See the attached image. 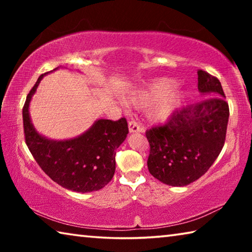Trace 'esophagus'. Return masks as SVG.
Segmentation results:
<instances>
[{
	"label": "esophagus",
	"mask_w": 252,
	"mask_h": 252,
	"mask_svg": "<svg viewBox=\"0 0 252 252\" xmlns=\"http://www.w3.org/2000/svg\"><path fill=\"white\" fill-rule=\"evenodd\" d=\"M129 131L131 133H139V132H142L143 129L142 126H140V123L135 120V119H131L129 121Z\"/></svg>",
	"instance_id": "esophagus-1"
}]
</instances>
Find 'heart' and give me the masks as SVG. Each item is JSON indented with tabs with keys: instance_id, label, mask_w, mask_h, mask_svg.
Here are the masks:
<instances>
[{
	"instance_id": "obj_1",
	"label": "heart",
	"mask_w": 252,
	"mask_h": 252,
	"mask_svg": "<svg viewBox=\"0 0 252 252\" xmlns=\"http://www.w3.org/2000/svg\"><path fill=\"white\" fill-rule=\"evenodd\" d=\"M174 81L168 78H160L138 91L129 97V102L136 106H147L154 103L150 110V118L153 121H164L181 105L185 94L173 89Z\"/></svg>"
}]
</instances>
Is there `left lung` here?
<instances>
[{
    "instance_id": "left-lung-1",
    "label": "left lung",
    "mask_w": 252,
    "mask_h": 252,
    "mask_svg": "<svg viewBox=\"0 0 252 252\" xmlns=\"http://www.w3.org/2000/svg\"><path fill=\"white\" fill-rule=\"evenodd\" d=\"M198 90L206 99L177 109L165 125L146 131L149 172L165 185L183 187L195 181L223 148L229 104L220 81L198 70Z\"/></svg>"
}]
</instances>
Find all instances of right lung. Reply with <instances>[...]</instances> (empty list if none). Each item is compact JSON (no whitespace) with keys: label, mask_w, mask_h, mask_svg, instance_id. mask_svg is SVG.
I'll list each match as a JSON object with an SVG mask.
<instances>
[{"label":"right lung","mask_w":252,"mask_h":252,"mask_svg":"<svg viewBox=\"0 0 252 252\" xmlns=\"http://www.w3.org/2000/svg\"><path fill=\"white\" fill-rule=\"evenodd\" d=\"M43 74L29 92L23 106L25 143L45 174L65 189L91 192L105 187L116 171V150L129 127L126 118L97 120L85 133L66 141H52L37 134L30 120L29 103Z\"/></svg>","instance_id":"add662e5"}]
</instances>
